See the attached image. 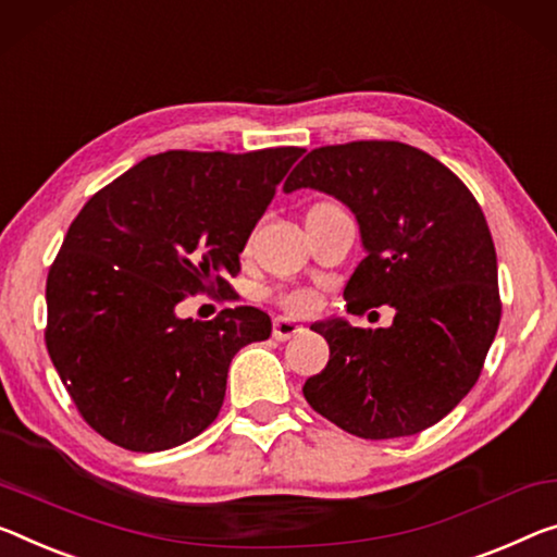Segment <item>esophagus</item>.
<instances>
[{"mask_svg": "<svg viewBox=\"0 0 557 557\" xmlns=\"http://www.w3.org/2000/svg\"><path fill=\"white\" fill-rule=\"evenodd\" d=\"M304 331V326L294 319H286V315H278V319H273V338L276 341H288L298 336V333Z\"/></svg>", "mask_w": 557, "mask_h": 557, "instance_id": "obj_1", "label": "esophagus"}]
</instances>
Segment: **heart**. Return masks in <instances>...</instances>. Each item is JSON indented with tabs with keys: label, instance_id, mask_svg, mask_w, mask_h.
<instances>
[{
	"label": "heart",
	"instance_id": "1",
	"mask_svg": "<svg viewBox=\"0 0 557 557\" xmlns=\"http://www.w3.org/2000/svg\"><path fill=\"white\" fill-rule=\"evenodd\" d=\"M271 298L276 301L281 308H286V311H308V308L313 306V296L308 294L304 288H278V290H271Z\"/></svg>",
	"mask_w": 557,
	"mask_h": 557
}]
</instances>
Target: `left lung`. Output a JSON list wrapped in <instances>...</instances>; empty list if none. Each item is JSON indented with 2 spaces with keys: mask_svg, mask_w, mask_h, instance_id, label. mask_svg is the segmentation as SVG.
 Listing matches in <instances>:
<instances>
[{
  "mask_svg": "<svg viewBox=\"0 0 557 557\" xmlns=\"http://www.w3.org/2000/svg\"><path fill=\"white\" fill-rule=\"evenodd\" d=\"M304 186L336 196L361 226L366 259L346 284V311L396 308L388 329L313 323L331 356L306 381L308 406L358 438L421 433L475 386L500 326L481 203L431 153L379 139L308 151L284 191Z\"/></svg>",
  "mask_w": 557,
  "mask_h": 557,
  "instance_id": "8db88e82",
  "label": "left lung"
}]
</instances>
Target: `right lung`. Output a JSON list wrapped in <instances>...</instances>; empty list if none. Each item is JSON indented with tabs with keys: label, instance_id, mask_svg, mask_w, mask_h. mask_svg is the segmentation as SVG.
<instances>
[{
	"label": "right lung",
	"instance_id": "add662e5",
	"mask_svg": "<svg viewBox=\"0 0 557 557\" xmlns=\"http://www.w3.org/2000/svg\"><path fill=\"white\" fill-rule=\"evenodd\" d=\"M301 147L164 151L76 213L47 276L45 341L79 416L134 453L191 441L216 421L231 358L271 319L231 306L178 319L184 296L236 301L238 253Z\"/></svg>",
	"mask_w": 557,
	"mask_h": 557
}]
</instances>
